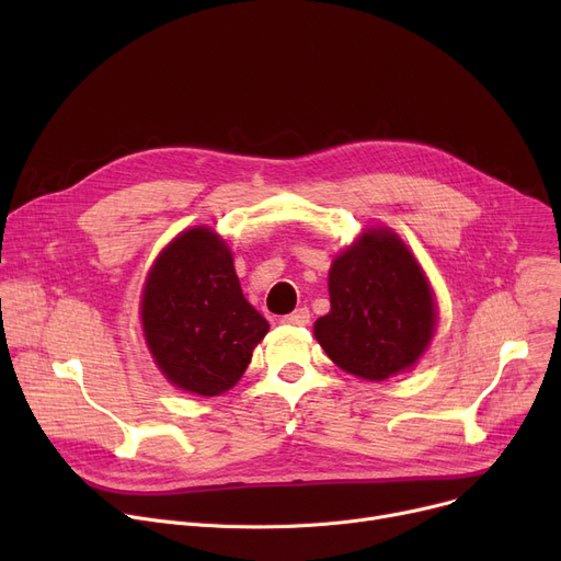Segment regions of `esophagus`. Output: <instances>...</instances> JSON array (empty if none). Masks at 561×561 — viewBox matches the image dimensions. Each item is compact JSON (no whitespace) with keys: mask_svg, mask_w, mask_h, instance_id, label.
<instances>
[{"mask_svg":"<svg viewBox=\"0 0 561 561\" xmlns=\"http://www.w3.org/2000/svg\"><path fill=\"white\" fill-rule=\"evenodd\" d=\"M309 320H311V313H309L307 307H300V309H296V311L288 313V316H282L284 325H300V328H305V325H309Z\"/></svg>","mask_w":561,"mask_h":561,"instance_id":"34e87169","label":"esophagus"}]
</instances>
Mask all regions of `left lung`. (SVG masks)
Here are the masks:
<instances>
[{
    "label": "left lung",
    "instance_id": "obj_1",
    "mask_svg": "<svg viewBox=\"0 0 561 561\" xmlns=\"http://www.w3.org/2000/svg\"><path fill=\"white\" fill-rule=\"evenodd\" d=\"M330 305L313 334L339 368L364 379L414 366L434 334L432 288L389 229H368L334 259Z\"/></svg>",
    "mask_w": 561,
    "mask_h": 561
}]
</instances>
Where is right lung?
Returning <instances> with one entry per match:
<instances>
[{
    "label": "right lung",
    "mask_w": 561,
    "mask_h": 561,
    "mask_svg": "<svg viewBox=\"0 0 561 561\" xmlns=\"http://www.w3.org/2000/svg\"><path fill=\"white\" fill-rule=\"evenodd\" d=\"M142 332L174 387L220 396L239 381L268 322L245 300L222 239L204 227L161 252L142 290Z\"/></svg>",
    "instance_id": "obj_1"
}]
</instances>
